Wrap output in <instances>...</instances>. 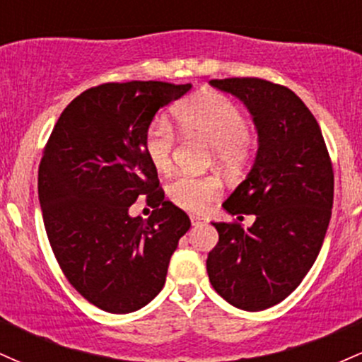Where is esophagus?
Returning a JSON list of instances; mask_svg holds the SVG:
<instances>
[{"instance_id":"esophagus-1","label":"esophagus","mask_w":362,"mask_h":362,"mask_svg":"<svg viewBox=\"0 0 362 362\" xmlns=\"http://www.w3.org/2000/svg\"><path fill=\"white\" fill-rule=\"evenodd\" d=\"M190 223H192V226H199V224L206 223V219L202 218V216H190Z\"/></svg>"}]
</instances>
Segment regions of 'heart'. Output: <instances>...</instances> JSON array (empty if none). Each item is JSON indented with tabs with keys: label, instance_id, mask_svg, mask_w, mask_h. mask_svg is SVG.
<instances>
[{
	"label": "heart",
	"instance_id": "heart-1",
	"mask_svg": "<svg viewBox=\"0 0 362 362\" xmlns=\"http://www.w3.org/2000/svg\"><path fill=\"white\" fill-rule=\"evenodd\" d=\"M178 129L187 136L204 139L213 146L214 160L226 170L240 168L252 151L247 117L238 105L214 91H204L180 102L173 110ZM173 131L165 120L149 124L144 134V153L156 172H168L172 167ZM221 192V184L214 177L180 175L167 187V195L177 207L185 211H202Z\"/></svg>",
	"mask_w": 362,
	"mask_h": 362
}]
</instances>
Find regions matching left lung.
<instances>
[{
  "label": "left lung",
  "instance_id": "left-lung-1",
  "mask_svg": "<svg viewBox=\"0 0 362 362\" xmlns=\"http://www.w3.org/2000/svg\"><path fill=\"white\" fill-rule=\"evenodd\" d=\"M209 83L247 105L259 149L223 204L255 221L213 223L219 242L207 255V274L230 305L260 311L286 300L317 260L332 216L334 170L317 119L294 91L260 78Z\"/></svg>",
  "mask_w": 362,
  "mask_h": 362
}]
</instances>
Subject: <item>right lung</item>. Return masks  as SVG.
Segmentation results:
<instances>
[{
  "mask_svg": "<svg viewBox=\"0 0 362 362\" xmlns=\"http://www.w3.org/2000/svg\"><path fill=\"white\" fill-rule=\"evenodd\" d=\"M192 88L165 81L103 83L62 110L39 167L49 243L78 293L109 313H131L160 293L190 219L165 201L144 134L161 107ZM147 195L148 220L128 207Z\"/></svg>",
  "mask_w": 362,
  "mask_h": 362,
  "instance_id": "obj_1",
  "label": "right lung"
}]
</instances>
